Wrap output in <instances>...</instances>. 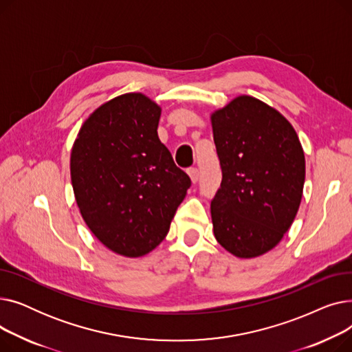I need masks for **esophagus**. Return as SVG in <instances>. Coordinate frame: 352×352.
Segmentation results:
<instances>
[{"label":"esophagus","instance_id":"34e87169","mask_svg":"<svg viewBox=\"0 0 352 352\" xmlns=\"http://www.w3.org/2000/svg\"><path fill=\"white\" fill-rule=\"evenodd\" d=\"M188 174H190L192 182H197L199 179V170L197 168V166H191V168H188Z\"/></svg>","mask_w":352,"mask_h":352}]
</instances>
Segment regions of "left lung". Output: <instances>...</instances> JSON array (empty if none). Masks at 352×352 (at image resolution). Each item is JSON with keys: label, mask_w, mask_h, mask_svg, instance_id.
<instances>
[{"label": "left lung", "mask_w": 352, "mask_h": 352, "mask_svg": "<svg viewBox=\"0 0 352 352\" xmlns=\"http://www.w3.org/2000/svg\"><path fill=\"white\" fill-rule=\"evenodd\" d=\"M223 179L211 199L217 241L254 258L281 241L297 215L305 158L292 125L263 101L241 96L211 116Z\"/></svg>", "instance_id": "obj_1"}]
</instances>
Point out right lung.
<instances>
[{"mask_svg": "<svg viewBox=\"0 0 352 352\" xmlns=\"http://www.w3.org/2000/svg\"><path fill=\"white\" fill-rule=\"evenodd\" d=\"M161 108L124 94L97 108L71 151V181L81 215L120 255L153 251L170 231L191 178L158 138Z\"/></svg>", "mask_w": 352, "mask_h": 352, "instance_id": "add662e5", "label": "right lung"}]
</instances>
